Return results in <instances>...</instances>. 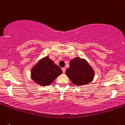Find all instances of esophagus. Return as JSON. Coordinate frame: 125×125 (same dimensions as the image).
<instances>
[{
	"label": "esophagus",
	"mask_w": 125,
	"mask_h": 125,
	"mask_svg": "<svg viewBox=\"0 0 125 125\" xmlns=\"http://www.w3.org/2000/svg\"><path fill=\"white\" fill-rule=\"evenodd\" d=\"M62 70L63 73H65V71H66V68H62Z\"/></svg>",
	"instance_id": "34e87169"
}]
</instances>
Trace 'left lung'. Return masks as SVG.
I'll return each instance as SVG.
<instances>
[{"mask_svg": "<svg viewBox=\"0 0 125 125\" xmlns=\"http://www.w3.org/2000/svg\"><path fill=\"white\" fill-rule=\"evenodd\" d=\"M65 73L76 86L88 84L94 78V70L86 60L75 57L70 62V67Z\"/></svg>", "mask_w": 125, "mask_h": 125, "instance_id": "1", "label": "left lung"}]
</instances>
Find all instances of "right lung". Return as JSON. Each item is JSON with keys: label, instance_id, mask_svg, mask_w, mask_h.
Here are the masks:
<instances>
[{"label": "right lung", "instance_id": "add662e5", "mask_svg": "<svg viewBox=\"0 0 125 125\" xmlns=\"http://www.w3.org/2000/svg\"><path fill=\"white\" fill-rule=\"evenodd\" d=\"M62 73L61 68L47 55L33 66L31 70V77L35 83L43 86L51 84Z\"/></svg>", "mask_w": 125, "mask_h": 125}]
</instances>
